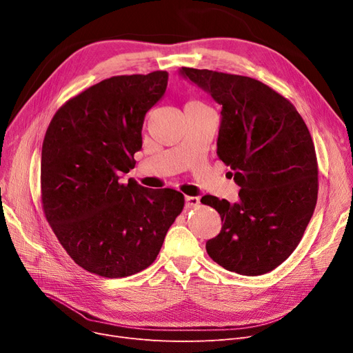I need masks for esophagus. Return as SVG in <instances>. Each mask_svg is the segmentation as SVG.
Masks as SVG:
<instances>
[{
	"mask_svg": "<svg viewBox=\"0 0 353 353\" xmlns=\"http://www.w3.org/2000/svg\"><path fill=\"white\" fill-rule=\"evenodd\" d=\"M184 200H186V209H193V208H197L200 205L199 197L186 196V197H184Z\"/></svg>",
	"mask_w": 353,
	"mask_h": 353,
	"instance_id": "1",
	"label": "esophagus"
}]
</instances>
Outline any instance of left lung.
<instances>
[{
	"mask_svg": "<svg viewBox=\"0 0 353 353\" xmlns=\"http://www.w3.org/2000/svg\"><path fill=\"white\" fill-rule=\"evenodd\" d=\"M221 105L217 156L230 165L239 201L203 196L223 221L206 250L226 270L259 276L273 270L303 237L318 200V160L296 107L262 81L181 67Z\"/></svg>",
	"mask_w": 353,
	"mask_h": 353,
	"instance_id": "8db88e82",
	"label": "left lung"
}]
</instances>
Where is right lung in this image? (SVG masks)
Here are the masks:
<instances>
[{
  "mask_svg": "<svg viewBox=\"0 0 353 353\" xmlns=\"http://www.w3.org/2000/svg\"><path fill=\"white\" fill-rule=\"evenodd\" d=\"M167 80V71L103 80L65 101L46 132V219L74 262L108 279L150 266L184 208L177 190L120 183L121 173L134 169L144 116Z\"/></svg>",
  "mask_w": 353,
  "mask_h": 353,
  "instance_id": "add662e5",
  "label": "right lung"
}]
</instances>
